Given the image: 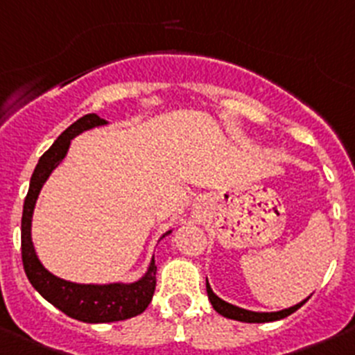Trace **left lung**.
<instances>
[{"mask_svg":"<svg viewBox=\"0 0 355 355\" xmlns=\"http://www.w3.org/2000/svg\"><path fill=\"white\" fill-rule=\"evenodd\" d=\"M205 289H207V296H209V302H211L212 309L216 310L218 313H221L223 317L226 319H234V320H241V322H272V320H279V319H284V317L291 315L293 312L300 309L302 305H305L309 302V298L302 300L300 303L296 305L289 306V309H282V310H277V312H252V310H245L241 309L237 305H232V303L225 302V300L219 298L214 291H212L211 284L209 281L205 279Z\"/></svg>","mask_w":355,"mask_h":355,"instance_id":"8db88e82","label":"left lung"}]
</instances>
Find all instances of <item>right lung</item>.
<instances>
[{"instance_id":"obj_1","label":"right lung","mask_w":355,"mask_h":355,"mask_svg":"<svg viewBox=\"0 0 355 355\" xmlns=\"http://www.w3.org/2000/svg\"><path fill=\"white\" fill-rule=\"evenodd\" d=\"M110 121L90 113L69 125L62 134L55 139V143L42 155L38 165L29 181L28 197L24 200L22 225H20V241H22V263L26 275L33 288L43 296L55 309L76 320L89 324L116 322V320L130 319L146 310L150 305L157 284V265L155 258H151L146 272L134 282H110V284H78L66 279L53 275L52 272L43 266L36 254L35 244L31 237L33 212H35L36 200L40 197L43 184L50 178L53 171L59 167L60 162L67 155L71 146V139L80 136L82 132L96 127H103ZM172 230L165 232L160 241Z\"/></svg>"}]
</instances>
